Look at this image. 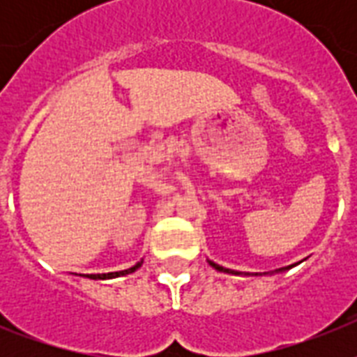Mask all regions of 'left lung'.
<instances>
[{"label": "left lung", "instance_id": "1", "mask_svg": "<svg viewBox=\"0 0 357 357\" xmlns=\"http://www.w3.org/2000/svg\"><path fill=\"white\" fill-rule=\"evenodd\" d=\"M207 263H209V265L213 266V268H215V271H218V272H226V274H243V272H237V271H231V268H224V266H220V265H217V263H215V261H209L207 259ZM294 265H289V266H283V268H276V271H272L271 274H276V272H283V271H289V268H293ZM263 274H268V272H263ZM244 276H261V272H252V274H250V272H244Z\"/></svg>", "mask_w": 357, "mask_h": 357}]
</instances>
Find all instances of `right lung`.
Masks as SVG:
<instances>
[{"label": "right lung", "instance_id": "obj_1", "mask_svg": "<svg viewBox=\"0 0 357 357\" xmlns=\"http://www.w3.org/2000/svg\"><path fill=\"white\" fill-rule=\"evenodd\" d=\"M142 265V259L137 263V265H133L131 268H128V271H120V272H107V274H85V278H91V280H113V278H119V276H126V274H131V272H135L139 266ZM81 276V274H79Z\"/></svg>", "mask_w": 357, "mask_h": 357}]
</instances>
